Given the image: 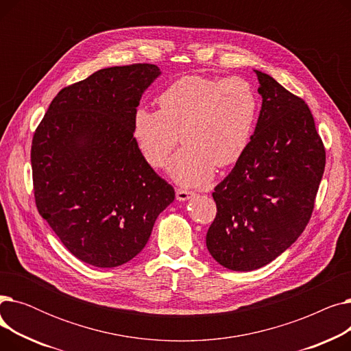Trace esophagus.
Segmentation results:
<instances>
[{
	"label": "esophagus",
	"mask_w": 351,
	"mask_h": 351,
	"mask_svg": "<svg viewBox=\"0 0 351 351\" xmlns=\"http://www.w3.org/2000/svg\"><path fill=\"white\" fill-rule=\"evenodd\" d=\"M193 196V192L186 191V189H176V199L179 202H185Z\"/></svg>",
	"instance_id": "obj_1"
}]
</instances>
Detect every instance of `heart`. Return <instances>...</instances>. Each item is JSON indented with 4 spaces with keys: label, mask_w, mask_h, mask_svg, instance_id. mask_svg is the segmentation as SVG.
Returning <instances> with one entry per match:
<instances>
[{
    "label": "heart",
    "mask_w": 351,
    "mask_h": 351,
    "mask_svg": "<svg viewBox=\"0 0 351 351\" xmlns=\"http://www.w3.org/2000/svg\"><path fill=\"white\" fill-rule=\"evenodd\" d=\"M158 112L138 108L132 136L147 165L168 162L179 141L182 149L169 162L171 176L185 186L209 182L216 165H234L252 142L257 121V97L243 78L215 80L185 75L156 97Z\"/></svg>",
    "instance_id": "obj_1"
}]
</instances>
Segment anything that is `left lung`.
I'll list each match as a JSON object with an SVG mask.
<instances>
[{
	"label": "left lung",
	"mask_w": 351,
	"mask_h": 351,
	"mask_svg": "<svg viewBox=\"0 0 351 351\" xmlns=\"http://www.w3.org/2000/svg\"><path fill=\"white\" fill-rule=\"evenodd\" d=\"M263 98L245 155L212 193L217 213L206 233L226 269H259L290 247L315 209L326 149L307 104L261 71Z\"/></svg>",
	"instance_id": "obj_1"
}]
</instances>
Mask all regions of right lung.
<instances>
[{"instance_id": "1", "label": "right lung", "mask_w": 351, "mask_h": 351, "mask_svg": "<svg viewBox=\"0 0 351 351\" xmlns=\"http://www.w3.org/2000/svg\"><path fill=\"white\" fill-rule=\"evenodd\" d=\"M160 71L104 68L62 88L35 129V205L62 245L95 267L129 262L149 241L175 191L141 155L132 118Z\"/></svg>"}]
</instances>
